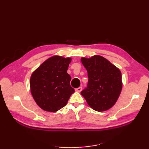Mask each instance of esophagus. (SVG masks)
<instances>
[{
    "label": "esophagus",
    "mask_w": 149,
    "mask_h": 149,
    "mask_svg": "<svg viewBox=\"0 0 149 149\" xmlns=\"http://www.w3.org/2000/svg\"><path fill=\"white\" fill-rule=\"evenodd\" d=\"M81 90H82V87H81V86H80V87H79V88H78L75 89V91H76V92H78V93H80L81 91Z\"/></svg>",
    "instance_id": "34e87169"
}]
</instances>
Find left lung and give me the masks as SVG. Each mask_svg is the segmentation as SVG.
Segmentation results:
<instances>
[{
	"label": "left lung",
	"instance_id": "obj_1",
	"mask_svg": "<svg viewBox=\"0 0 149 149\" xmlns=\"http://www.w3.org/2000/svg\"><path fill=\"white\" fill-rule=\"evenodd\" d=\"M81 60L88 76L87 87L81 92V95L94 110L110 109L118 101L123 87L120 71L100 55L83 57Z\"/></svg>",
	"mask_w": 149,
	"mask_h": 149
}]
</instances>
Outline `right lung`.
I'll return each instance as SVG.
<instances>
[{"instance_id": "1", "label": "right lung", "mask_w": 149, "mask_h": 149, "mask_svg": "<svg viewBox=\"0 0 149 149\" xmlns=\"http://www.w3.org/2000/svg\"><path fill=\"white\" fill-rule=\"evenodd\" d=\"M71 58H49L36 69L30 77L31 93L37 105L48 112H56L66 106L74 89L67 73Z\"/></svg>"}]
</instances>
